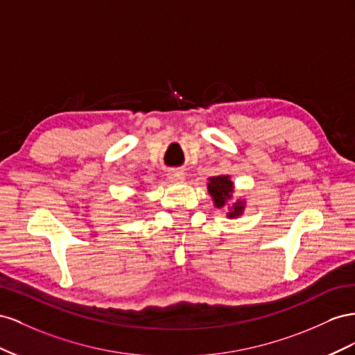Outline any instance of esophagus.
<instances>
[{
	"mask_svg": "<svg viewBox=\"0 0 355 355\" xmlns=\"http://www.w3.org/2000/svg\"><path fill=\"white\" fill-rule=\"evenodd\" d=\"M168 178H169L171 181H175V183H178V181H183V180H184V172L180 171V169L169 171V172H168Z\"/></svg>",
	"mask_w": 355,
	"mask_h": 355,
	"instance_id": "obj_1",
	"label": "esophagus"
}]
</instances>
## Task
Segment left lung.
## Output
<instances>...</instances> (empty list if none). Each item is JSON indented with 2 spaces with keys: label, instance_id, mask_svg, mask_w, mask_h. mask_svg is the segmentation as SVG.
<instances>
[{
  "label": "left lung",
  "instance_id": "obj_1",
  "mask_svg": "<svg viewBox=\"0 0 355 355\" xmlns=\"http://www.w3.org/2000/svg\"><path fill=\"white\" fill-rule=\"evenodd\" d=\"M208 191L212 199H214V205L217 208H223L232 198V193H234V183H232L227 175L211 177L208 183ZM242 209H244V202H235L234 207L230 208V212H227V217L235 218L241 216Z\"/></svg>",
  "mask_w": 355,
  "mask_h": 355
}]
</instances>
